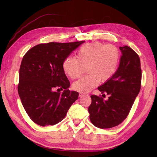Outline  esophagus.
<instances>
[{
  "instance_id": "esophagus-1",
  "label": "esophagus",
  "mask_w": 157,
  "mask_h": 157,
  "mask_svg": "<svg viewBox=\"0 0 157 157\" xmlns=\"http://www.w3.org/2000/svg\"><path fill=\"white\" fill-rule=\"evenodd\" d=\"M86 94H82V93H80L79 94V97L80 98V97H82V96H86Z\"/></svg>"
}]
</instances>
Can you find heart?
Here are the masks:
<instances>
[{"label": "heart", "instance_id": "heart-1", "mask_svg": "<svg viewBox=\"0 0 157 157\" xmlns=\"http://www.w3.org/2000/svg\"><path fill=\"white\" fill-rule=\"evenodd\" d=\"M121 58L120 50L111 44L96 42L85 44L78 50L77 58L69 56L63 62V69L71 79L81 77L86 68L89 73L75 82L73 87L80 92H88L99 82L110 80L119 65Z\"/></svg>", "mask_w": 157, "mask_h": 157}]
</instances>
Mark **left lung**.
Wrapping results in <instances>:
<instances>
[{"instance_id":"8db88e82","label":"left lung","mask_w":157,"mask_h":157,"mask_svg":"<svg viewBox=\"0 0 157 157\" xmlns=\"http://www.w3.org/2000/svg\"><path fill=\"white\" fill-rule=\"evenodd\" d=\"M122 52L119 67L113 77L98 89L109 95L104 101L101 96L91 95L88 107L90 119L98 128H110L122 123L129 114L141 84L140 59L136 52L128 46L120 47Z\"/></svg>"}]
</instances>
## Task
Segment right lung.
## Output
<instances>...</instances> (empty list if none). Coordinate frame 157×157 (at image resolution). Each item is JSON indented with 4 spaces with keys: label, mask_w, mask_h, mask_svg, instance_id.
<instances>
[{
    "label": "right lung",
    "mask_w": 157,
    "mask_h": 157,
    "mask_svg": "<svg viewBox=\"0 0 157 157\" xmlns=\"http://www.w3.org/2000/svg\"><path fill=\"white\" fill-rule=\"evenodd\" d=\"M85 41L49 42L35 46L22 59L18 94L28 116L38 125H54L62 121L78 93L70 91L63 62ZM55 89H64L62 94Z\"/></svg>",
    "instance_id": "right-lung-1"
}]
</instances>
